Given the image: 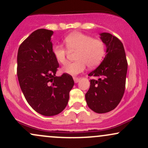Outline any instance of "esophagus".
I'll return each mask as SVG.
<instances>
[{
	"instance_id": "1",
	"label": "esophagus",
	"mask_w": 148,
	"mask_h": 148,
	"mask_svg": "<svg viewBox=\"0 0 148 148\" xmlns=\"http://www.w3.org/2000/svg\"><path fill=\"white\" fill-rule=\"evenodd\" d=\"M74 81L75 83H78L80 81V79L78 77H74Z\"/></svg>"
}]
</instances>
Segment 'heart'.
<instances>
[{"mask_svg":"<svg viewBox=\"0 0 148 148\" xmlns=\"http://www.w3.org/2000/svg\"><path fill=\"white\" fill-rule=\"evenodd\" d=\"M64 42L67 49L61 45H55L53 47V54L58 63L65 65L68 62L69 53H76V61L67 64L62 69L67 74H79L84 72L87 65L90 68L95 67L104 56V43L90 35L74 33L68 35Z\"/></svg>","mask_w":148,"mask_h":148,"instance_id":"1","label":"heart"}]
</instances>
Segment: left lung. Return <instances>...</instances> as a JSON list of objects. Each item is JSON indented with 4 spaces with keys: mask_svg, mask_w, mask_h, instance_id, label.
Returning a JSON list of instances; mask_svg holds the SVG:
<instances>
[{
    "mask_svg": "<svg viewBox=\"0 0 148 148\" xmlns=\"http://www.w3.org/2000/svg\"><path fill=\"white\" fill-rule=\"evenodd\" d=\"M101 39L106 47L104 59L97 68L88 74L91 79L86 94L88 107L97 113L113 110L123 98L125 90L127 60L120 40L111 34L102 33Z\"/></svg>",
    "mask_w": 148,
    "mask_h": 148,
    "instance_id": "obj_1",
    "label": "left lung"
}]
</instances>
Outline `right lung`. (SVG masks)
I'll use <instances>...</instances> for the list:
<instances>
[{"label": "right lung", "mask_w": 148, "mask_h": 148, "mask_svg": "<svg viewBox=\"0 0 148 148\" xmlns=\"http://www.w3.org/2000/svg\"><path fill=\"white\" fill-rule=\"evenodd\" d=\"M52 30L38 29L21 44L17 54V76L25 99L40 114L52 116L64 109L74 86L72 76L56 74L59 67L53 54Z\"/></svg>", "instance_id": "1"}]
</instances>
